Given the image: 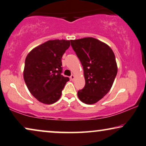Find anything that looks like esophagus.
Instances as JSON below:
<instances>
[{
  "label": "esophagus",
  "mask_w": 146,
  "mask_h": 146,
  "mask_svg": "<svg viewBox=\"0 0 146 146\" xmlns=\"http://www.w3.org/2000/svg\"><path fill=\"white\" fill-rule=\"evenodd\" d=\"M74 79H75V76H74V75H71V76H70V79H71V80L73 81V80H74Z\"/></svg>",
  "instance_id": "obj_1"
}]
</instances>
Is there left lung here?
Here are the masks:
<instances>
[{
  "label": "left lung",
  "mask_w": 146,
  "mask_h": 146,
  "mask_svg": "<svg viewBox=\"0 0 146 146\" xmlns=\"http://www.w3.org/2000/svg\"><path fill=\"white\" fill-rule=\"evenodd\" d=\"M71 45L80 60L85 79V87L77 92L86 104H96L110 91L117 73L111 48L93 37L71 40Z\"/></svg>",
  "instance_id": "obj_1"
}]
</instances>
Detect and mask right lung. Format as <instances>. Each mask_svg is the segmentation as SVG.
I'll return each instance as SVG.
<instances>
[{"label": "right lung", "mask_w": 146, "mask_h": 146, "mask_svg": "<svg viewBox=\"0 0 146 146\" xmlns=\"http://www.w3.org/2000/svg\"><path fill=\"white\" fill-rule=\"evenodd\" d=\"M69 46V40H48L27 56L23 72L25 82L31 94L42 104L57 102L69 80L61 75V58Z\"/></svg>", "instance_id": "obj_1"}]
</instances>
